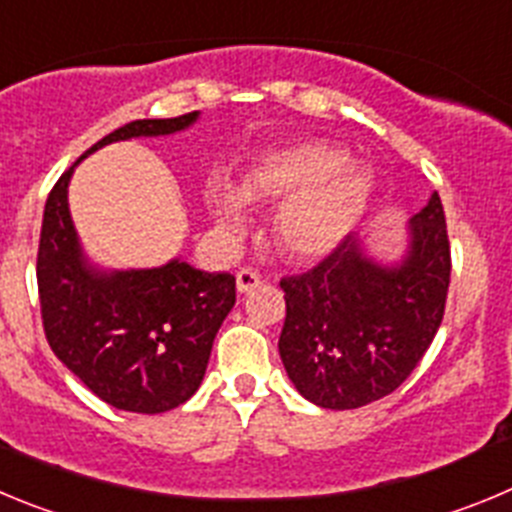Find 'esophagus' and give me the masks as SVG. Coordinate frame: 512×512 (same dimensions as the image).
I'll return each instance as SVG.
<instances>
[{"label": "esophagus", "mask_w": 512, "mask_h": 512, "mask_svg": "<svg viewBox=\"0 0 512 512\" xmlns=\"http://www.w3.org/2000/svg\"><path fill=\"white\" fill-rule=\"evenodd\" d=\"M260 283H262L260 275H257L255 270H250V267H242V270L237 273V290H239V293H247V290L257 288Z\"/></svg>", "instance_id": "esophagus-1"}]
</instances>
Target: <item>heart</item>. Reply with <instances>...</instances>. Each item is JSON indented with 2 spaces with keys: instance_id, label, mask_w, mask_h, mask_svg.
Masks as SVG:
<instances>
[{
  "instance_id": "b5f03b06",
  "label": "heart",
  "mask_w": 512,
  "mask_h": 512,
  "mask_svg": "<svg viewBox=\"0 0 512 512\" xmlns=\"http://www.w3.org/2000/svg\"><path fill=\"white\" fill-rule=\"evenodd\" d=\"M372 196V176L347 163V153L326 142H298L260 155L239 191L224 178L206 183V206L227 234L247 227V204L280 206L273 219L275 245L293 260L334 250L359 224Z\"/></svg>"
}]
</instances>
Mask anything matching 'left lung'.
Wrapping results in <instances>:
<instances>
[{
  "mask_svg": "<svg viewBox=\"0 0 512 512\" xmlns=\"http://www.w3.org/2000/svg\"><path fill=\"white\" fill-rule=\"evenodd\" d=\"M451 250L439 193L408 224L395 265L344 237L308 273L280 280V359L311 403L349 411L393 393L416 370L444 319Z\"/></svg>",
  "mask_w": 512,
  "mask_h": 512,
  "instance_id": "obj_1",
  "label": "left lung"
}]
</instances>
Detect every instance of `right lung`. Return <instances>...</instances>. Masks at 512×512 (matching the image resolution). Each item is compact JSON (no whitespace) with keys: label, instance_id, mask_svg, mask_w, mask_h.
<instances>
[{"label":"right lung","instance_id":"right-lung-1","mask_svg":"<svg viewBox=\"0 0 512 512\" xmlns=\"http://www.w3.org/2000/svg\"><path fill=\"white\" fill-rule=\"evenodd\" d=\"M196 119L199 112L137 119L89 147L81 160L119 140L173 135ZM78 163L45 201L38 247L45 339L104 403L119 411L165 413L199 390L216 331L237 301L234 275L204 273L178 257L150 270L91 265L68 211V183Z\"/></svg>","mask_w":512,"mask_h":512}]
</instances>
